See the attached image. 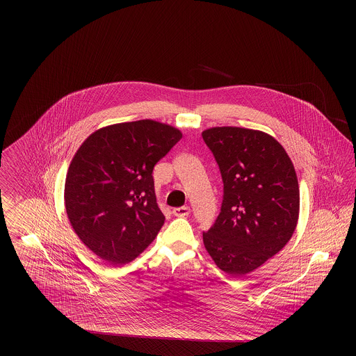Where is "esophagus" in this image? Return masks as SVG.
I'll return each instance as SVG.
<instances>
[{
	"label": "esophagus",
	"mask_w": 356,
	"mask_h": 356,
	"mask_svg": "<svg viewBox=\"0 0 356 356\" xmlns=\"http://www.w3.org/2000/svg\"><path fill=\"white\" fill-rule=\"evenodd\" d=\"M172 213H173L175 216H177V218H184V216H188V215L191 213V208H189V207H179V208H173Z\"/></svg>",
	"instance_id": "34e87169"
}]
</instances>
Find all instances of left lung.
Masks as SVG:
<instances>
[{
    "label": "left lung",
    "mask_w": 356,
    "mask_h": 356,
    "mask_svg": "<svg viewBox=\"0 0 356 356\" xmlns=\"http://www.w3.org/2000/svg\"><path fill=\"white\" fill-rule=\"evenodd\" d=\"M203 140L224 184L221 211L203 232L221 271L243 276L264 264L292 237L299 219V184L286 149L261 131L215 127Z\"/></svg>",
    "instance_id": "1"
}]
</instances>
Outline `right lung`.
Masks as SVG:
<instances>
[{
    "mask_svg": "<svg viewBox=\"0 0 356 356\" xmlns=\"http://www.w3.org/2000/svg\"><path fill=\"white\" fill-rule=\"evenodd\" d=\"M183 137L154 120L104 127L73 156L65 180L69 221L85 245L111 266L132 261L157 236L156 163Z\"/></svg>",
    "mask_w": 356,
    "mask_h": 356,
    "instance_id": "add662e5",
    "label": "right lung"
}]
</instances>
